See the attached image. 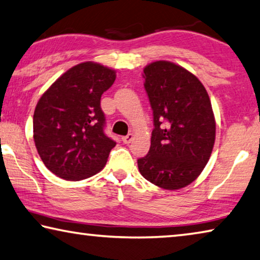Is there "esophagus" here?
Listing matches in <instances>:
<instances>
[{
    "label": "esophagus",
    "instance_id": "34e87169",
    "mask_svg": "<svg viewBox=\"0 0 260 260\" xmlns=\"http://www.w3.org/2000/svg\"><path fill=\"white\" fill-rule=\"evenodd\" d=\"M133 134L132 133H129V134H127L126 137H122V142L123 143H126V145H128V143H131L132 142V140H133Z\"/></svg>",
    "mask_w": 260,
    "mask_h": 260
}]
</instances>
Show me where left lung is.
Returning a JSON list of instances; mask_svg holds the SVG:
<instances>
[{
    "mask_svg": "<svg viewBox=\"0 0 260 260\" xmlns=\"http://www.w3.org/2000/svg\"><path fill=\"white\" fill-rule=\"evenodd\" d=\"M143 74L154 129L149 151L138 159L140 174L162 188L185 187L204 170L215 141L208 93L193 74L169 61L148 64Z\"/></svg>",
    "mask_w": 260,
    "mask_h": 260,
    "instance_id": "8db88e82",
    "label": "left lung"
}]
</instances>
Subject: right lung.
Returning <instances> with one entry per match:
<instances>
[{"label": "right lung", "instance_id": "obj_1", "mask_svg": "<svg viewBox=\"0 0 260 260\" xmlns=\"http://www.w3.org/2000/svg\"><path fill=\"white\" fill-rule=\"evenodd\" d=\"M115 72L83 62L66 72L40 97L34 114V139L49 171L66 180L100 172L117 145L105 134L101 97Z\"/></svg>", "mask_w": 260, "mask_h": 260}]
</instances>
